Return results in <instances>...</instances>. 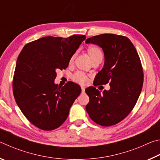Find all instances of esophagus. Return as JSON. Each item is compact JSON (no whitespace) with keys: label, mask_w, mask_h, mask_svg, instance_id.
Returning a JSON list of instances; mask_svg holds the SVG:
<instances>
[{"label":"esophagus","mask_w":160,"mask_h":160,"mask_svg":"<svg viewBox=\"0 0 160 160\" xmlns=\"http://www.w3.org/2000/svg\"><path fill=\"white\" fill-rule=\"evenodd\" d=\"M81 90H82V92H85V88H84V87H81Z\"/></svg>","instance_id":"obj_1"}]
</instances>
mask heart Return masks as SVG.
<instances>
[{"mask_svg": "<svg viewBox=\"0 0 160 160\" xmlns=\"http://www.w3.org/2000/svg\"><path fill=\"white\" fill-rule=\"evenodd\" d=\"M87 52L89 56V57L90 58L92 62H93L96 60H102L103 58V53L102 51L99 49V48L96 47H89L87 49ZM75 57V54L72 56V58H70V62H72ZM72 80L74 82L81 84V85H84L86 84L88 81V78L87 75L82 72L78 71L72 75Z\"/></svg>", "mask_w": 160, "mask_h": 160, "instance_id": "1", "label": "heart"}]
</instances>
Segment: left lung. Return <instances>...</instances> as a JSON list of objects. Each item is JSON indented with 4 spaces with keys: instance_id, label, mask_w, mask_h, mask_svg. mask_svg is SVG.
<instances>
[{
    "instance_id": "left-lung-1",
    "label": "left lung",
    "mask_w": 160,
    "mask_h": 160,
    "mask_svg": "<svg viewBox=\"0 0 160 160\" xmlns=\"http://www.w3.org/2000/svg\"><path fill=\"white\" fill-rule=\"evenodd\" d=\"M85 42L98 45L104 53V67L94 78V85H110V90L102 93L94 87L86 89L90 97L87 112L99 125L113 126L131 113L141 92L143 70L138 53L128 38L121 35L99 34Z\"/></svg>"
}]
</instances>
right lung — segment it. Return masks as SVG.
I'll return each instance as SVG.
<instances>
[{
	"label": "right lung",
	"instance_id": "right-lung-1",
	"mask_svg": "<svg viewBox=\"0 0 160 160\" xmlns=\"http://www.w3.org/2000/svg\"><path fill=\"white\" fill-rule=\"evenodd\" d=\"M85 35L45 37L27 44L19 55L12 81L13 94L21 112L44 131L58 128L81 92L76 83H54L56 70L66 69Z\"/></svg>",
	"mask_w": 160,
	"mask_h": 160
}]
</instances>
